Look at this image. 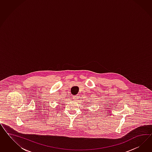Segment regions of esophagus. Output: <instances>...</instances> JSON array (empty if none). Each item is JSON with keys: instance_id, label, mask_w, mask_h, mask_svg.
<instances>
[{"instance_id": "1", "label": "esophagus", "mask_w": 152, "mask_h": 152, "mask_svg": "<svg viewBox=\"0 0 152 152\" xmlns=\"http://www.w3.org/2000/svg\"><path fill=\"white\" fill-rule=\"evenodd\" d=\"M74 100H77V99L78 98V95H75V96H74Z\"/></svg>"}]
</instances>
